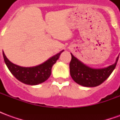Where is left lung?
I'll use <instances>...</instances> for the list:
<instances>
[{
	"instance_id": "obj_1",
	"label": "left lung",
	"mask_w": 120,
	"mask_h": 120,
	"mask_svg": "<svg viewBox=\"0 0 120 120\" xmlns=\"http://www.w3.org/2000/svg\"><path fill=\"white\" fill-rule=\"evenodd\" d=\"M69 64L70 74L73 80L84 87H96L106 80L116 68L119 56L116 62L107 68L93 69L81 62L71 54Z\"/></svg>"
}]
</instances>
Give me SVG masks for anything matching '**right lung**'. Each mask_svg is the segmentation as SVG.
I'll list each match as a JSON object with an SVG mask.
<instances>
[{
	"label": "right lung",
	"instance_id": "right-lung-1",
	"mask_svg": "<svg viewBox=\"0 0 120 120\" xmlns=\"http://www.w3.org/2000/svg\"><path fill=\"white\" fill-rule=\"evenodd\" d=\"M63 51L64 50L40 65L30 68L20 67L13 64L7 58L4 52L3 56L8 68L18 80L27 85L35 86L44 82L49 78L52 65L59 58Z\"/></svg>",
	"mask_w": 120,
	"mask_h": 120
}]
</instances>
